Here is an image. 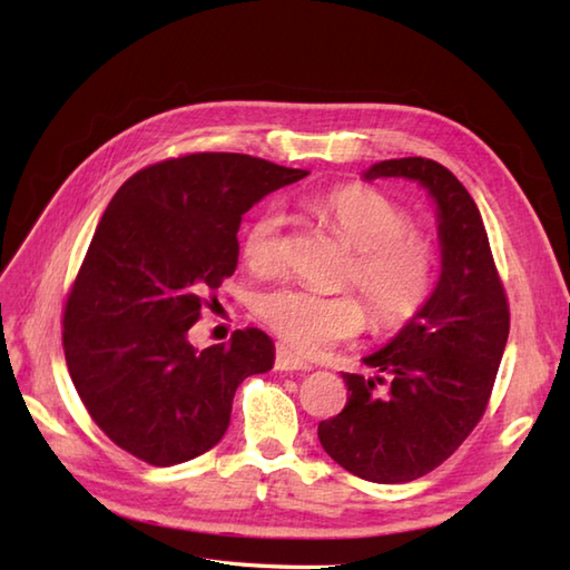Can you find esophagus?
<instances>
[{"instance_id": "34e87169", "label": "esophagus", "mask_w": 570, "mask_h": 570, "mask_svg": "<svg viewBox=\"0 0 570 570\" xmlns=\"http://www.w3.org/2000/svg\"><path fill=\"white\" fill-rule=\"evenodd\" d=\"M274 367L282 370V372H304V370H311V365H308L306 360H301L298 355H294L292 350H286L284 345H276Z\"/></svg>"}]
</instances>
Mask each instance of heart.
<instances>
[{"mask_svg":"<svg viewBox=\"0 0 570 570\" xmlns=\"http://www.w3.org/2000/svg\"><path fill=\"white\" fill-rule=\"evenodd\" d=\"M308 208L353 247L343 286L367 301L380 331H399L426 308L439 284V249L414 229V217L382 190L347 184L318 193ZM284 215L264 210L242 235V259L254 274L274 276L286 264ZM353 292L323 296L278 286L254 298V316L301 355H318L367 325V308Z\"/></svg>","mask_w":570,"mask_h":570,"instance_id":"obj_1","label":"heart"}]
</instances>
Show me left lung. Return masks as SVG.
<instances>
[{
    "instance_id": "obj_1",
    "label": "left lung",
    "mask_w": 570,
    "mask_h": 570,
    "mask_svg": "<svg viewBox=\"0 0 570 570\" xmlns=\"http://www.w3.org/2000/svg\"><path fill=\"white\" fill-rule=\"evenodd\" d=\"M382 176L419 180L439 203L441 282L426 308L365 357L377 377L343 374L347 404L318 423V439L347 472L394 485L439 468L480 423L510 335V301L478 205L445 166L409 156L365 174Z\"/></svg>"
}]
</instances>
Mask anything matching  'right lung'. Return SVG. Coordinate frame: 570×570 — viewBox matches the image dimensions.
I'll return each instance as SVG.
<instances>
[{"label": "right lung", "mask_w": 570, "mask_h": 570, "mask_svg": "<svg viewBox=\"0 0 570 570\" xmlns=\"http://www.w3.org/2000/svg\"><path fill=\"white\" fill-rule=\"evenodd\" d=\"M301 168L247 154L196 151L141 168L102 213L63 306V353L100 431L168 468L223 439L237 386L274 365L259 328L196 350L188 331L237 266L254 203Z\"/></svg>", "instance_id": "obj_1"}]
</instances>
